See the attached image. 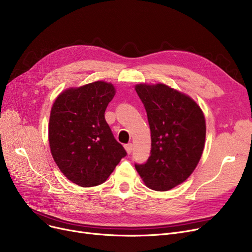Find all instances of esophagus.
<instances>
[{
	"label": "esophagus",
	"mask_w": 252,
	"mask_h": 252,
	"mask_svg": "<svg viewBox=\"0 0 252 252\" xmlns=\"http://www.w3.org/2000/svg\"><path fill=\"white\" fill-rule=\"evenodd\" d=\"M125 149H126V151L127 154H130L131 152H133V149H134L133 144H126V146H125Z\"/></svg>",
	"instance_id": "34e87169"
}]
</instances>
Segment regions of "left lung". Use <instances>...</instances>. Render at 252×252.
<instances>
[{
  "mask_svg": "<svg viewBox=\"0 0 252 252\" xmlns=\"http://www.w3.org/2000/svg\"><path fill=\"white\" fill-rule=\"evenodd\" d=\"M135 90L146 109L151 155L135 167L144 184L168 191L186 181L203 153L206 125L200 106L185 93L164 84H138Z\"/></svg>",
  "mask_w": 252,
  "mask_h": 252,
  "instance_id": "obj_1",
  "label": "left lung"
}]
</instances>
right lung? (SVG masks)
<instances>
[{
	"label": "right lung",
	"mask_w": 252,
	"mask_h": 252,
	"mask_svg": "<svg viewBox=\"0 0 252 252\" xmlns=\"http://www.w3.org/2000/svg\"><path fill=\"white\" fill-rule=\"evenodd\" d=\"M115 93L111 83L97 81L66 89L53 103L51 154L61 173L81 187L104 183L126 155L104 116Z\"/></svg>",
	"instance_id": "right-lung-1"
}]
</instances>
